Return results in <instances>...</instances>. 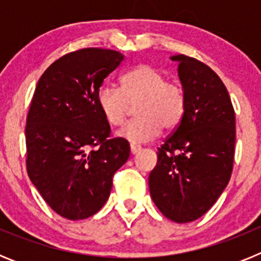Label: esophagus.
<instances>
[{"label": "esophagus", "mask_w": 261, "mask_h": 261, "mask_svg": "<svg viewBox=\"0 0 261 261\" xmlns=\"http://www.w3.org/2000/svg\"><path fill=\"white\" fill-rule=\"evenodd\" d=\"M140 150H141V146H140V145L130 144V153H132V154H137Z\"/></svg>", "instance_id": "34e87169"}]
</instances>
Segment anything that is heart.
<instances>
[{
    "instance_id": "1",
    "label": "heart",
    "mask_w": 261,
    "mask_h": 261,
    "mask_svg": "<svg viewBox=\"0 0 261 261\" xmlns=\"http://www.w3.org/2000/svg\"><path fill=\"white\" fill-rule=\"evenodd\" d=\"M96 103L110 125H123L132 107L137 119L119 130V137L133 144L151 141L161 129L172 130L186 112L184 89L167 81L162 71L151 65H138L121 77L120 89L105 85L98 90Z\"/></svg>"
}]
</instances>
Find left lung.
<instances>
[{
    "mask_svg": "<svg viewBox=\"0 0 261 261\" xmlns=\"http://www.w3.org/2000/svg\"><path fill=\"white\" fill-rule=\"evenodd\" d=\"M186 93V112L158 147L149 175L156 208L168 220L192 222L218 200L232 172L235 112L221 78L204 62L172 56Z\"/></svg>",
    "mask_w": 261,
    "mask_h": 261,
    "instance_id": "1",
    "label": "left lung"
}]
</instances>
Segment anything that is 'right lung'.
I'll return each instance as SVG.
<instances>
[{"mask_svg": "<svg viewBox=\"0 0 261 261\" xmlns=\"http://www.w3.org/2000/svg\"><path fill=\"white\" fill-rule=\"evenodd\" d=\"M124 56L84 48L60 57L43 73L27 114V174L53 211L75 221L100 211L129 144L111 137L96 103L103 80Z\"/></svg>", "mask_w": 261, "mask_h": 261, "instance_id": "add662e5", "label": "right lung"}]
</instances>
